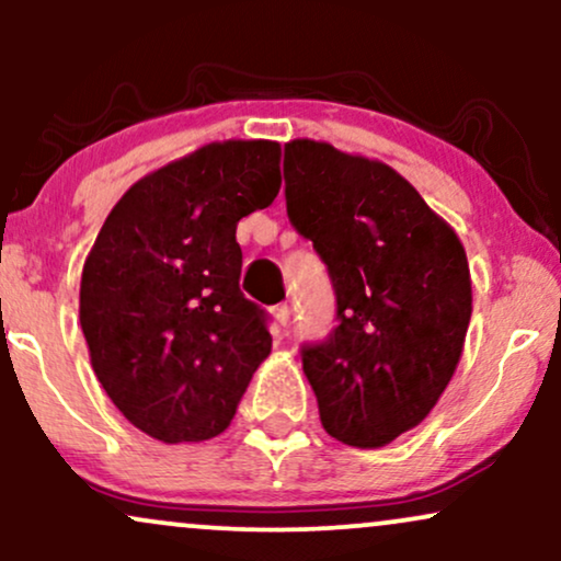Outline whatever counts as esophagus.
I'll return each instance as SVG.
<instances>
[{
    "label": "esophagus",
    "instance_id": "esophagus-1",
    "mask_svg": "<svg viewBox=\"0 0 561 561\" xmlns=\"http://www.w3.org/2000/svg\"><path fill=\"white\" fill-rule=\"evenodd\" d=\"M272 313H274L276 324H279V327L289 324V306H287V302H279V306H274Z\"/></svg>",
    "mask_w": 561,
    "mask_h": 561
}]
</instances>
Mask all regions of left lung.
<instances>
[{
	"mask_svg": "<svg viewBox=\"0 0 561 561\" xmlns=\"http://www.w3.org/2000/svg\"><path fill=\"white\" fill-rule=\"evenodd\" d=\"M287 216L332 276L330 340L302 371L334 440L382 448L435 409L459 366L472 279L459 234L382 160L285 145Z\"/></svg>",
	"mask_w": 561,
	"mask_h": 561,
	"instance_id": "8db88e82",
	"label": "left lung"
}]
</instances>
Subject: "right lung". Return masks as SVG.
I'll return each instance as SVG.
<instances>
[{"label": "right lung", "instance_id": "add662e5", "mask_svg": "<svg viewBox=\"0 0 561 561\" xmlns=\"http://www.w3.org/2000/svg\"><path fill=\"white\" fill-rule=\"evenodd\" d=\"M282 147L210 141L128 186L89 250L79 319L96 379L160 443L221 435L263 358L237 224L279 195Z\"/></svg>", "mask_w": 561, "mask_h": 561}]
</instances>
